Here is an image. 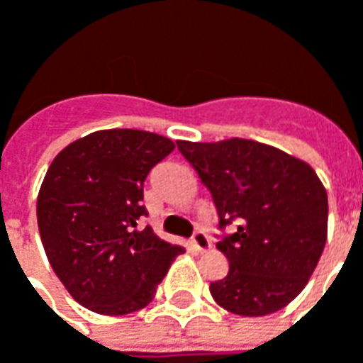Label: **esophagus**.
I'll return each mask as SVG.
<instances>
[{"label": "esophagus", "mask_w": 363, "mask_h": 363, "mask_svg": "<svg viewBox=\"0 0 363 363\" xmlns=\"http://www.w3.org/2000/svg\"><path fill=\"white\" fill-rule=\"evenodd\" d=\"M190 243H192V249L196 252H200V255L212 249V239H210V235H208L206 231H202V229H196V231H194Z\"/></svg>", "instance_id": "esophagus-1"}]
</instances>
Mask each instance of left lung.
Listing matches in <instances>:
<instances>
[{
    "mask_svg": "<svg viewBox=\"0 0 363 363\" xmlns=\"http://www.w3.org/2000/svg\"><path fill=\"white\" fill-rule=\"evenodd\" d=\"M212 192L225 278L210 284L218 303L243 317L280 311L309 281L327 241V190L311 167L284 151L233 138L177 142ZM231 225L234 231L225 233Z\"/></svg>",
    "mask_w": 363,
    "mask_h": 363,
    "instance_id": "1",
    "label": "left lung"
}]
</instances>
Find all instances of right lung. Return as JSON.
<instances>
[{"label":"right lung","mask_w":363,"mask_h":363,"mask_svg":"<svg viewBox=\"0 0 363 363\" xmlns=\"http://www.w3.org/2000/svg\"><path fill=\"white\" fill-rule=\"evenodd\" d=\"M174 150L142 130H103L62 150L36 202L38 231L54 272L77 303L126 315L150 303L181 245L150 225L143 182Z\"/></svg>","instance_id":"1"}]
</instances>
